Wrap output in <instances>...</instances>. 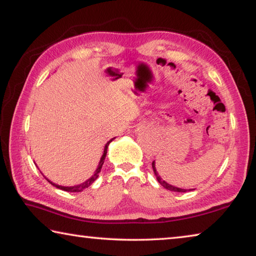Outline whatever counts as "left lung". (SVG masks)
<instances>
[{"label":"left lung","mask_w":256,"mask_h":256,"mask_svg":"<svg viewBox=\"0 0 256 256\" xmlns=\"http://www.w3.org/2000/svg\"><path fill=\"white\" fill-rule=\"evenodd\" d=\"M152 168H154V175H156V177H157V180L160 183V185L162 186H164V188H167V190H172V192H188V190H184V188H176V186H172V185H170V184H168L167 182H164V180H162V177H160L159 175H158V172H157V170H156V164H154V162H152ZM194 190V188H193Z\"/></svg>","instance_id":"obj_1"}]
</instances>
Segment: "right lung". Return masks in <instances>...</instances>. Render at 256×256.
I'll return each mask as SVG.
<instances>
[{
	"label": "right lung",
	"instance_id": "add662e5",
	"mask_svg": "<svg viewBox=\"0 0 256 256\" xmlns=\"http://www.w3.org/2000/svg\"><path fill=\"white\" fill-rule=\"evenodd\" d=\"M115 138H112V140H110L106 144V146H105V149H104V154H102V158H100V162H99V164H98V167H97V170H96V172H94V174L90 177L89 180H86V182H84V183H81V184H79V185H74V186H60V185H58V184H55V183H53V182H50V180H47L46 177L45 178L48 180V183H50L53 186H55V188H60V190H66V192H82V190H84V188H89L90 185H92L94 180H96L97 178H98V174L99 172H100V170H102V164H104V162H105V158H106V154H107V148H108V146H110V142L114 140Z\"/></svg>",
	"mask_w": 256,
	"mask_h": 256
}]
</instances>
